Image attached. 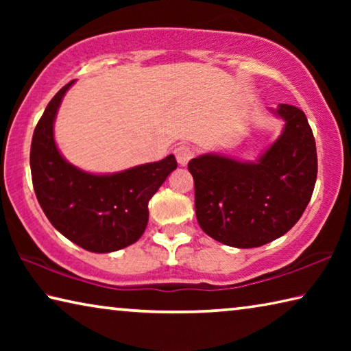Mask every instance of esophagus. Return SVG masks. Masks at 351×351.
<instances>
[{
    "instance_id": "obj_1",
    "label": "esophagus",
    "mask_w": 351,
    "mask_h": 351,
    "mask_svg": "<svg viewBox=\"0 0 351 351\" xmlns=\"http://www.w3.org/2000/svg\"><path fill=\"white\" fill-rule=\"evenodd\" d=\"M175 156H176V161L178 164L181 165V167H186V165L189 164L190 159H192L195 156V152L192 147L189 145H180L175 150Z\"/></svg>"
}]
</instances>
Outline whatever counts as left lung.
<instances>
[{"label": "left lung", "instance_id": "left-lung-1", "mask_svg": "<svg viewBox=\"0 0 351 351\" xmlns=\"http://www.w3.org/2000/svg\"><path fill=\"white\" fill-rule=\"evenodd\" d=\"M271 111L285 127L257 161L206 153L189 162L199 228L223 245L247 249L278 239L311 199L317 153L305 112L287 104Z\"/></svg>", "mask_w": 351, "mask_h": 351}]
</instances>
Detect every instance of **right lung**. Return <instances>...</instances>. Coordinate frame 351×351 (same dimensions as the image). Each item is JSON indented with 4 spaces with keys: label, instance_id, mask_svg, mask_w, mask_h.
<instances>
[{
    "label": "right lung",
    "instance_id": "right-lung-1",
    "mask_svg": "<svg viewBox=\"0 0 351 351\" xmlns=\"http://www.w3.org/2000/svg\"><path fill=\"white\" fill-rule=\"evenodd\" d=\"M64 85L35 127L31 145L34 190L51 224L90 252L106 254L138 241L148 223V201L176 169L173 154L117 171L96 175L75 167L58 152L54 122Z\"/></svg>",
    "mask_w": 351,
    "mask_h": 351
}]
</instances>
